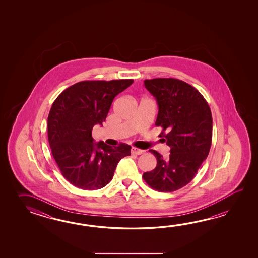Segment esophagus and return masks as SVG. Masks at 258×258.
<instances>
[{
	"instance_id": "34e87169",
	"label": "esophagus",
	"mask_w": 258,
	"mask_h": 258,
	"mask_svg": "<svg viewBox=\"0 0 258 258\" xmlns=\"http://www.w3.org/2000/svg\"><path fill=\"white\" fill-rule=\"evenodd\" d=\"M145 152V150H143V149H139V148H132L131 153L134 154V155H141V154L144 153Z\"/></svg>"
}]
</instances>
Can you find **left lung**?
I'll list each match as a JSON object with an SVG mask.
<instances>
[{
  "label": "left lung",
  "instance_id": "8db88e82",
  "mask_svg": "<svg viewBox=\"0 0 258 258\" xmlns=\"http://www.w3.org/2000/svg\"><path fill=\"white\" fill-rule=\"evenodd\" d=\"M144 85L159 106L156 126L159 137L170 148L164 159L150 149L157 159L153 170L143 179L152 189L170 192L185 186L208 158L212 141V114L207 100L198 89L175 78H154Z\"/></svg>",
  "mask_w": 258,
  "mask_h": 258
}]
</instances>
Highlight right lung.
I'll return each instance as SVG.
<instances>
[{
	"mask_svg": "<svg viewBox=\"0 0 258 258\" xmlns=\"http://www.w3.org/2000/svg\"><path fill=\"white\" fill-rule=\"evenodd\" d=\"M133 82L82 81L55 99L48 116L49 147L61 174L73 185L88 191L103 188L118 162L131 155V147L124 143L113 148L94 143L92 129L102 125L114 98Z\"/></svg>",
	"mask_w": 258,
	"mask_h": 258,
	"instance_id": "right-lung-1",
	"label": "right lung"
}]
</instances>
